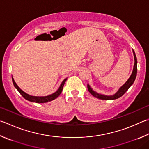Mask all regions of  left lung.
Returning <instances> with one entry per match:
<instances>
[{
  "mask_svg": "<svg viewBox=\"0 0 149 149\" xmlns=\"http://www.w3.org/2000/svg\"><path fill=\"white\" fill-rule=\"evenodd\" d=\"M133 51V54H134V68H133V71H132V74L130 75V77H129V79L127 80V81L124 84L123 86H121L119 88V89L117 91V93L115 94H113V95H110V96H107V95H104V94H99L98 93H96V91H94L93 90L90 85L87 84V88L88 90L89 91L92 95L93 96L96 97V98H98V99H101V100H115L117 99L118 98H120L123 94L126 93V92L128 90V88L130 87V86L133 85L134 82L135 81V79L136 78V75H137V58H136V53H135L134 51Z\"/></svg>",
  "mask_w": 149,
  "mask_h": 149,
  "instance_id": "left-lung-1",
  "label": "left lung"
}]
</instances>
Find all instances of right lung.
<instances>
[{"instance_id": "obj_1", "label": "right lung", "mask_w": 149, "mask_h": 149, "mask_svg": "<svg viewBox=\"0 0 149 149\" xmlns=\"http://www.w3.org/2000/svg\"><path fill=\"white\" fill-rule=\"evenodd\" d=\"M66 80H67V78H66L65 79L63 80V81L62 82V83L61 84V85H60V86H59L58 90L56 91L55 93H54L53 94H50V95H48L46 96H34L29 95V94H26V93H25V92L21 90V89L19 87L17 84H16V83L15 82V81H14V79H13V78L12 77V81H13V85H14L15 88L19 91V93L21 95H22L23 98L26 100H29L30 102L39 103V104H41V103H46L48 102L52 101V100H55L57 98V97L60 95L61 93H62V91H63L64 85V83H65Z\"/></svg>"}]
</instances>
